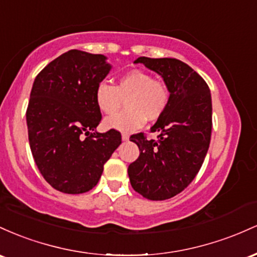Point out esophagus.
<instances>
[{"mask_svg":"<svg viewBox=\"0 0 257 257\" xmlns=\"http://www.w3.org/2000/svg\"><path fill=\"white\" fill-rule=\"evenodd\" d=\"M121 138H122V141H128L130 136L127 134H122V135H121Z\"/></svg>","mask_w":257,"mask_h":257,"instance_id":"esophagus-1","label":"esophagus"}]
</instances>
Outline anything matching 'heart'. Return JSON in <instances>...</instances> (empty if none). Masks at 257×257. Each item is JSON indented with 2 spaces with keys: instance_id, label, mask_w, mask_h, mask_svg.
Segmentation results:
<instances>
[{
  "instance_id": "obj_1",
  "label": "heart",
  "mask_w": 257,
  "mask_h": 257,
  "mask_svg": "<svg viewBox=\"0 0 257 257\" xmlns=\"http://www.w3.org/2000/svg\"><path fill=\"white\" fill-rule=\"evenodd\" d=\"M94 100L103 114H113L126 100L125 110L104 120L106 128L135 131L148 120H157L170 103V90L161 80L147 71L134 69L121 75L116 86L102 81L94 91Z\"/></svg>"
}]
</instances>
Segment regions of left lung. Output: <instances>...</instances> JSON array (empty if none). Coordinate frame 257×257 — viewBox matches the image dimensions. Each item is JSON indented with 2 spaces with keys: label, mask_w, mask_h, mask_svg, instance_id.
<instances>
[{
  "label": "left lung",
  "mask_w": 257,
  "mask_h": 257,
  "mask_svg": "<svg viewBox=\"0 0 257 257\" xmlns=\"http://www.w3.org/2000/svg\"><path fill=\"white\" fill-rule=\"evenodd\" d=\"M135 63L163 77L170 103L151 128L158 141L143 134L130 138L140 148L128 166L130 182L144 198L165 200L187 188L203 165L211 138V93L203 77L178 59L140 57Z\"/></svg>",
  "instance_id": "8db88e82"
}]
</instances>
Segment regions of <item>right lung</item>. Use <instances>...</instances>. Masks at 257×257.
<instances>
[{"instance_id": "add662e5", "label": "right lung", "mask_w": 257, "mask_h": 257, "mask_svg": "<svg viewBox=\"0 0 257 257\" xmlns=\"http://www.w3.org/2000/svg\"><path fill=\"white\" fill-rule=\"evenodd\" d=\"M110 69L103 54L71 50L34 81L27 109L29 143L43 178L57 191H91L120 146L119 131H96L102 114L94 91Z\"/></svg>"}]
</instances>
